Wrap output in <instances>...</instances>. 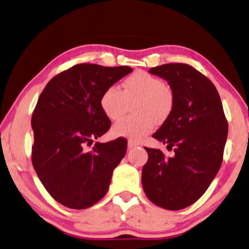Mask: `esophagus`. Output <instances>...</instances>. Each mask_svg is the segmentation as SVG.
<instances>
[{
	"label": "esophagus",
	"mask_w": 249,
	"mask_h": 249,
	"mask_svg": "<svg viewBox=\"0 0 249 249\" xmlns=\"http://www.w3.org/2000/svg\"><path fill=\"white\" fill-rule=\"evenodd\" d=\"M138 147V142H135L133 140H128V148H136Z\"/></svg>",
	"instance_id": "obj_1"
}]
</instances>
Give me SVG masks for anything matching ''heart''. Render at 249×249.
Here are the masks:
<instances>
[{
  "mask_svg": "<svg viewBox=\"0 0 249 249\" xmlns=\"http://www.w3.org/2000/svg\"><path fill=\"white\" fill-rule=\"evenodd\" d=\"M137 100L133 112L137 115L127 116L112 128L118 137L140 139L150 134L155 121L166 120L174 107V95L170 89L158 76L145 71H137L123 82V90L118 86H110L100 98V107L111 121L123 118L128 109V102Z\"/></svg>",
  "mask_w": 249,
  "mask_h": 249,
  "instance_id": "1",
  "label": "heart"
}]
</instances>
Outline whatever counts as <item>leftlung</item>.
<instances>
[{"label": "left lung", "instance_id": "1", "mask_svg": "<svg viewBox=\"0 0 249 249\" xmlns=\"http://www.w3.org/2000/svg\"><path fill=\"white\" fill-rule=\"evenodd\" d=\"M151 74L166 80L174 107L152 137L174 148L173 158L160 149L144 148L142 187L151 202L179 211L201 197L220 169L228 137V122L215 85L186 63L151 68Z\"/></svg>", "mask_w": 249, "mask_h": 249}]
</instances>
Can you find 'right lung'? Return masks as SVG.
Returning <instances> with one entry per match:
<instances>
[{"label": "right lung", "instance_id": "right-lung-1", "mask_svg": "<svg viewBox=\"0 0 249 249\" xmlns=\"http://www.w3.org/2000/svg\"><path fill=\"white\" fill-rule=\"evenodd\" d=\"M133 71L130 67L81 63L47 83L33 111L32 164L53 199L85 209L106 196L127 140L91 144L110 128L100 107L104 91Z\"/></svg>", "mask_w": 249, "mask_h": 249}]
</instances>
